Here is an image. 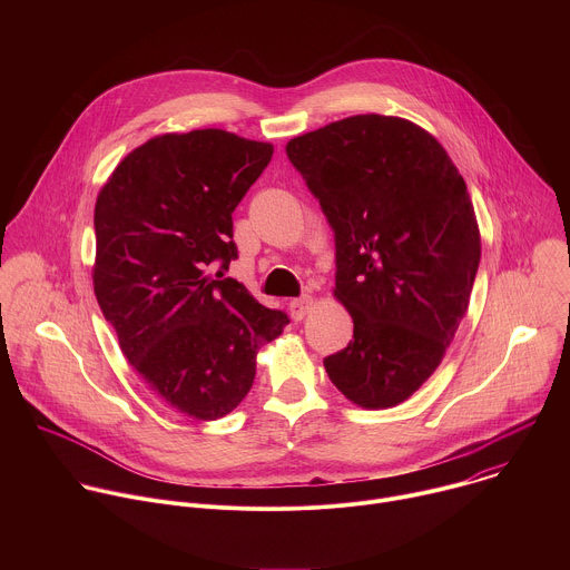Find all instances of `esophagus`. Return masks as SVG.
Masks as SVG:
<instances>
[{
	"instance_id": "esophagus-1",
	"label": "esophagus",
	"mask_w": 570,
	"mask_h": 570,
	"mask_svg": "<svg viewBox=\"0 0 570 570\" xmlns=\"http://www.w3.org/2000/svg\"><path fill=\"white\" fill-rule=\"evenodd\" d=\"M311 304H313V299H311V297H297V299H293V302L288 304L291 315H293L295 320H302V317L308 313Z\"/></svg>"
}]
</instances>
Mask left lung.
I'll use <instances>...</instances> for the list:
<instances>
[{"instance_id": "8db88e82", "label": "left lung", "mask_w": 570, "mask_h": 570, "mask_svg": "<svg viewBox=\"0 0 570 570\" xmlns=\"http://www.w3.org/2000/svg\"><path fill=\"white\" fill-rule=\"evenodd\" d=\"M286 153L334 227V297L354 320L324 370L361 409H392L431 379L469 308L480 229L464 178L401 117L354 115Z\"/></svg>"}]
</instances>
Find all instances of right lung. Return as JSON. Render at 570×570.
<instances>
[{
  "label": "right lung",
  "mask_w": 570,
  "mask_h": 570,
  "mask_svg": "<svg viewBox=\"0 0 570 570\" xmlns=\"http://www.w3.org/2000/svg\"><path fill=\"white\" fill-rule=\"evenodd\" d=\"M273 144L220 128L167 132L130 150L95 205V295L146 387L212 422L253 387L259 350L288 324L212 264L236 259L232 212Z\"/></svg>",
  "instance_id": "1"
}]
</instances>
